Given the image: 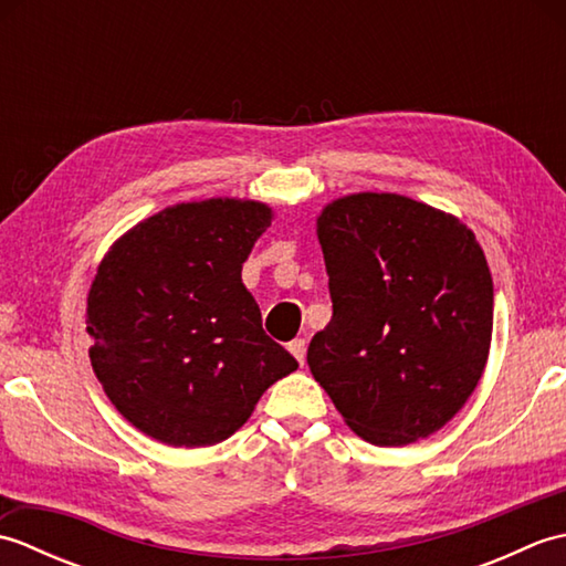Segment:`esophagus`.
I'll return each mask as SVG.
<instances>
[{
    "mask_svg": "<svg viewBox=\"0 0 566 566\" xmlns=\"http://www.w3.org/2000/svg\"><path fill=\"white\" fill-rule=\"evenodd\" d=\"M290 353L296 357L298 365H304V359H306V340L304 338H294L290 343Z\"/></svg>",
    "mask_w": 566,
    "mask_h": 566,
    "instance_id": "34e87169",
    "label": "esophagus"
}]
</instances>
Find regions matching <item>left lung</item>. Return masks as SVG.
Wrapping results in <instances>:
<instances>
[{"label": "left lung", "mask_w": 566, "mask_h": 566, "mask_svg": "<svg viewBox=\"0 0 566 566\" xmlns=\"http://www.w3.org/2000/svg\"><path fill=\"white\" fill-rule=\"evenodd\" d=\"M333 318L311 375L345 423L379 448L428 438L484 375L494 282L474 233L401 195L335 199L316 221Z\"/></svg>", "instance_id": "1"}]
</instances>
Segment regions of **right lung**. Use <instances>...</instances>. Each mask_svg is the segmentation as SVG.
<instances>
[{
    "label": "right lung",
    "mask_w": 566,
    "mask_h": 566,
    "mask_svg": "<svg viewBox=\"0 0 566 566\" xmlns=\"http://www.w3.org/2000/svg\"><path fill=\"white\" fill-rule=\"evenodd\" d=\"M272 209L250 199L177 203L106 252L87 296L90 359L130 426L172 448H207L298 367L262 331L240 272Z\"/></svg>",
    "instance_id": "add662e5"
}]
</instances>
